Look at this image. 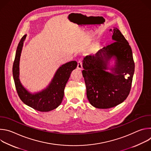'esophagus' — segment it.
I'll use <instances>...</instances> for the list:
<instances>
[{
  "mask_svg": "<svg viewBox=\"0 0 151 151\" xmlns=\"http://www.w3.org/2000/svg\"><path fill=\"white\" fill-rule=\"evenodd\" d=\"M77 68L78 69L81 70L82 69V62L81 60H79L78 61V64H77Z\"/></svg>",
  "mask_w": 151,
  "mask_h": 151,
  "instance_id": "34e87169",
  "label": "esophagus"
}]
</instances>
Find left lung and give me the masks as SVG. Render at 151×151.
Returning a JSON list of instances; mask_svg holds the SVG:
<instances>
[{"label":"left lung","instance_id":"1","mask_svg":"<svg viewBox=\"0 0 151 151\" xmlns=\"http://www.w3.org/2000/svg\"><path fill=\"white\" fill-rule=\"evenodd\" d=\"M111 44L95 54L86 56L83 60L82 75L87 96L96 108L108 109L123 102L130 94L134 72L132 50L128 41L117 28L114 29ZM116 58L111 74L106 72L107 63Z\"/></svg>","mask_w":151,"mask_h":151}]
</instances>
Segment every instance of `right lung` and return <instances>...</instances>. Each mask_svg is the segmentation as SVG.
I'll list each match as a JSON object with an SVG mask.
<instances>
[{
  "mask_svg": "<svg viewBox=\"0 0 151 151\" xmlns=\"http://www.w3.org/2000/svg\"><path fill=\"white\" fill-rule=\"evenodd\" d=\"M26 37V35H24L19 42L13 64L12 73L17 92L21 101L33 109L40 112H49L57 108L61 104L66 84L72 71L76 68L77 62L72 61L63 64L58 68L51 83L45 90L32 94L23 87L18 78L19 57Z\"/></svg>",
  "mask_w": 151,
  "mask_h": 151,
  "instance_id": "obj_1",
  "label": "right lung"
}]
</instances>
